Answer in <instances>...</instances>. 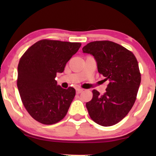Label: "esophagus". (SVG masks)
<instances>
[{"label":"esophagus","mask_w":156,"mask_h":156,"mask_svg":"<svg viewBox=\"0 0 156 156\" xmlns=\"http://www.w3.org/2000/svg\"><path fill=\"white\" fill-rule=\"evenodd\" d=\"M82 91H83V89L77 88L76 89V94H80V93H82Z\"/></svg>","instance_id":"34e87169"}]
</instances>
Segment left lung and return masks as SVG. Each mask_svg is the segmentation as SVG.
Returning a JSON list of instances; mask_svg holds the SVG:
<instances>
[{"label": "left lung", "instance_id": "obj_1", "mask_svg": "<svg viewBox=\"0 0 156 156\" xmlns=\"http://www.w3.org/2000/svg\"><path fill=\"white\" fill-rule=\"evenodd\" d=\"M82 50L94 57L98 72L108 82L103 95L92 91V99L86 104L89 116L102 126L115 125L136 101L141 80L137 59L131 51L108 40L91 42Z\"/></svg>", "mask_w": 156, "mask_h": 156}]
</instances>
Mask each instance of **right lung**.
Returning <instances> with one entry per match:
<instances>
[{
    "instance_id": "right-lung-1",
    "label": "right lung",
    "mask_w": 156,
    "mask_h": 156,
    "mask_svg": "<svg viewBox=\"0 0 156 156\" xmlns=\"http://www.w3.org/2000/svg\"><path fill=\"white\" fill-rule=\"evenodd\" d=\"M80 42L41 40L27 49L18 67L17 86L29 114L38 122L55 124L65 118L76 91L57 84V73H62Z\"/></svg>"
}]
</instances>
